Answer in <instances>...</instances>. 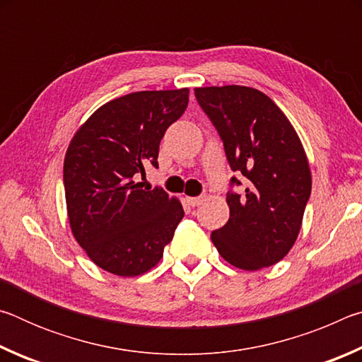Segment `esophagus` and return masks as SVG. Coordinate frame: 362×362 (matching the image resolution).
<instances>
[{"label": "esophagus", "mask_w": 362, "mask_h": 362, "mask_svg": "<svg viewBox=\"0 0 362 362\" xmlns=\"http://www.w3.org/2000/svg\"><path fill=\"white\" fill-rule=\"evenodd\" d=\"M204 201V198L203 196H194V198H187V203L189 204V206H199L201 203H203Z\"/></svg>", "instance_id": "esophagus-1"}]
</instances>
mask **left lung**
<instances>
[{"mask_svg":"<svg viewBox=\"0 0 362 362\" xmlns=\"http://www.w3.org/2000/svg\"><path fill=\"white\" fill-rule=\"evenodd\" d=\"M196 100L223 142L233 173L246 179L228 189L230 218L212 231L218 254L254 272L283 260L296 243L311 193L302 142L276 103L246 86L196 88ZM243 183L231 177L230 187Z\"/></svg>","mask_w":362,"mask_h":362,"instance_id":"8db88e82","label":"left lung"}]
</instances>
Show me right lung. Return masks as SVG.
Instances as JSON below:
<instances>
[{"label":"right lung","instance_id":"1","mask_svg":"<svg viewBox=\"0 0 362 362\" xmlns=\"http://www.w3.org/2000/svg\"><path fill=\"white\" fill-rule=\"evenodd\" d=\"M185 89L140 90L102 105L71 139L64 187L71 233L97 267L139 276L161 260L183 218L179 199L144 189L159 142L188 105Z\"/></svg>","mask_w":362,"mask_h":362}]
</instances>
